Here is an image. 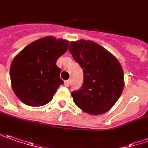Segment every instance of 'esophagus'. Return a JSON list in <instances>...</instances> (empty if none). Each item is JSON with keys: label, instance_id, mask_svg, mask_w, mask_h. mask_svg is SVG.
Here are the masks:
<instances>
[{"label": "esophagus", "instance_id": "1", "mask_svg": "<svg viewBox=\"0 0 148 148\" xmlns=\"http://www.w3.org/2000/svg\"><path fill=\"white\" fill-rule=\"evenodd\" d=\"M64 84H65L66 86H67V87H68V86H70V81H69V80H68V81H66V82H64Z\"/></svg>", "mask_w": 148, "mask_h": 148}]
</instances>
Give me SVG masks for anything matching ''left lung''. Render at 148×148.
<instances>
[{"label":"left lung","mask_w":148,"mask_h":148,"mask_svg":"<svg viewBox=\"0 0 148 148\" xmlns=\"http://www.w3.org/2000/svg\"><path fill=\"white\" fill-rule=\"evenodd\" d=\"M69 51L84 73L82 88L71 92L75 104L88 114L108 112L124 88L120 62L107 49L92 41H71Z\"/></svg>","instance_id":"left-lung-1"}]
</instances>
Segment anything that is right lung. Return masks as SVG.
I'll return each instance as SVG.
<instances>
[{"label":"right lung","instance_id":"obj_1","mask_svg":"<svg viewBox=\"0 0 148 148\" xmlns=\"http://www.w3.org/2000/svg\"><path fill=\"white\" fill-rule=\"evenodd\" d=\"M69 41L46 36L26 46L11 62L10 77L16 96L31 107L50 102L63 81L57 59L66 52Z\"/></svg>","mask_w":148,"mask_h":148}]
</instances>
